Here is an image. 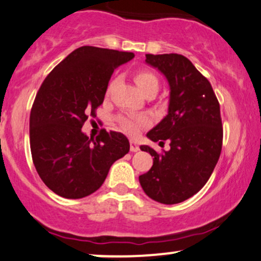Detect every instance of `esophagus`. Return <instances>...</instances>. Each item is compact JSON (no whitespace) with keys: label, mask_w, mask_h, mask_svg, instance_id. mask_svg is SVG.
<instances>
[{"label":"esophagus","mask_w":261,"mask_h":261,"mask_svg":"<svg viewBox=\"0 0 261 261\" xmlns=\"http://www.w3.org/2000/svg\"><path fill=\"white\" fill-rule=\"evenodd\" d=\"M130 150H131V152H137V151L140 150L139 145H137V142L134 141V140H131L130 141Z\"/></svg>","instance_id":"esophagus-1"}]
</instances>
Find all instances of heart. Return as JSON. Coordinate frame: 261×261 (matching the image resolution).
Segmentation results:
<instances>
[{
  "label": "heart",
  "mask_w": 261,
  "mask_h": 261,
  "mask_svg": "<svg viewBox=\"0 0 261 261\" xmlns=\"http://www.w3.org/2000/svg\"><path fill=\"white\" fill-rule=\"evenodd\" d=\"M135 83L142 93L146 94L151 90H159V79L154 75L152 71L140 69L137 70L134 75ZM111 89V84L108 88V94ZM120 127L127 133L128 135L136 136L140 133L141 128L146 127L148 125V119L144 115H128V114H122L117 117Z\"/></svg>",
  "instance_id": "1"
}]
</instances>
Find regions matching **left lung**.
<instances>
[{"label": "left lung", "mask_w": 261, "mask_h": 261, "mask_svg": "<svg viewBox=\"0 0 261 261\" xmlns=\"http://www.w3.org/2000/svg\"><path fill=\"white\" fill-rule=\"evenodd\" d=\"M146 63L157 68L170 84L168 114L147 137L170 150L156 152L148 146L141 150L153 156L148 172L139 177L150 198L163 204H176L196 194L210 179L223 145V126L218 99L211 83L185 56L146 54Z\"/></svg>", "instance_id": "8db88e82"}]
</instances>
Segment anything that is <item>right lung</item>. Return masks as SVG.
<instances>
[{
	"label": "right lung",
	"mask_w": 261,
	"mask_h": 261,
	"mask_svg": "<svg viewBox=\"0 0 261 261\" xmlns=\"http://www.w3.org/2000/svg\"><path fill=\"white\" fill-rule=\"evenodd\" d=\"M135 54L84 45L54 67L42 83L30 117V144L37 172L58 196L78 199L101 187L111 165L130 150L125 135L83 134L104 101L114 69Z\"/></svg>",
	"instance_id": "1"
}]
</instances>
